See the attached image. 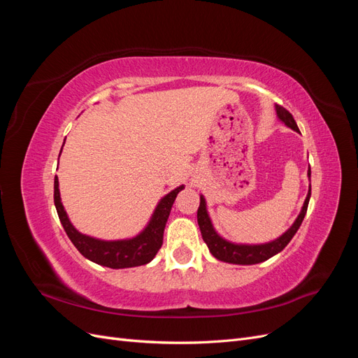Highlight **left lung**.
I'll use <instances>...</instances> for the list:
<instances>
[{
  "label": "left lung",
  "instance_id": "obj_1",
  "mask_svg": "<svg viewBox=\"0 0 358 358\" xmlns=\"http://www.w3.org/2000/svg\"><path fill=\"white\" fill-rule=\"evenodd\" d=\"M276 113H278V117L280 119V121H282L288 128L294 129V131H299V127L294 121V117H292V115L287 109H284L282 106L276 104ZM308 176L310 178V169L308 170ZM309 199H310V189L308 192V197H306L305 203H303L301 212L299 213L294 224H292L282 236L278 237V239H275L273 242L263 243V245H239V243H231L229 241L222 239V237L215 231L212 221L209 218L208 209H206V200L203 196H200L197 221H199V227L201 231V237L206 242V245H208L210 254L215 258L221 259V262L231 263V264H243V266L263 263L270 257H273L278 252L282 251V249L292 239V236L297 233L299 227L301 225L303 218H305V215H306Z\"/></svg>",
  "mask_w": 358,
  "mask_h": 358
}]
</instances>
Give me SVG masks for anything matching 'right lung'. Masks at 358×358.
<instances>
[{
  "label": "right lung",
  "mask_w": 358,
  "mask_h": 358,
  "mask_svg": "<svg viewBox=\"0 0 358 358\" xmlns=\"http://www.w3.org/2000/svg\"><path fill=\"white\" fill-rule=\"evenodd\" d=\"M182 189L183 185L170 191L166 197H162L157 206L152 218H150L149 224L146 225V229L136 237H133V239L125 241H100L76 230L61 203L58 178H55V183H53V201H55V208L64 230H66L73 245L78 248V251L85 258L110 268H127L143 266L148 264L150 259H154L162 245V236H164L166 222L169 220L171 206L175 203L179 191Z\"/></svg>",
  "instance_id": "add662e5"
}]
</instances>
